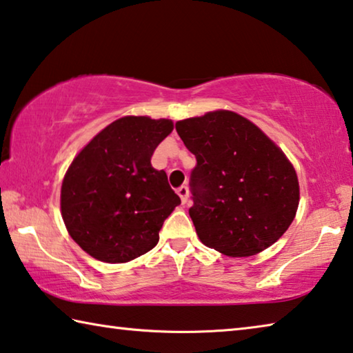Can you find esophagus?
<instances>
[{
  "instance_id": "1",
  "label": "esophagus",
  "mask_w": 353,
  "mask_h": 353,
  "mask_svg": "<svg viewBox=\"0 0 353 353\" xmlns=\"http://www.w3.org/2000/svg\"><path fill=\"white\" fill-rule=\"evenodd\" d=\"M176 192H178V195H180L181 203L186 205L188 203V197H189V188L188 186H181V188H178Z\"/></svg>"
}]
</instances>
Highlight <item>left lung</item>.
<instances>
[{
    "mask_svg": "<svg viewBox=\"0 0 353 353\" xmlns=\"http://www.w3.org/2000/svg\"><path fill=\"white\" fill-rule=\"evenodd\" d=\"M197 165L189 210L199 239L227 256L275 244L296 217V169L276 143L238 112L217 109L175 123Z\"/></svg>",
    "mask_w": 353,
    "mask_h": 353,
    "instance_id": "obj_1",
    "label": "left lung"
}]
</instances>
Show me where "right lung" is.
Instances as JSON below:
<instances>
[{
  "label": "right lung",
  "instance_id": "right-lung-1",
  "mask_svg": "<svg viewBox=\"0 0 353 353\" xmlns=\"http://www.w3.org/2000/svg\"><path fill=\"white\" fill-rule=\"evenodd\" d=\"M173 131L170 119L125 115L103 128L68 165L61 214L72 239L98 261L128 263L152 250L181 203L154 148Z\"/></svg>",
  "mask_w": 353,
  "mask_h": 353
}]
</instances>
